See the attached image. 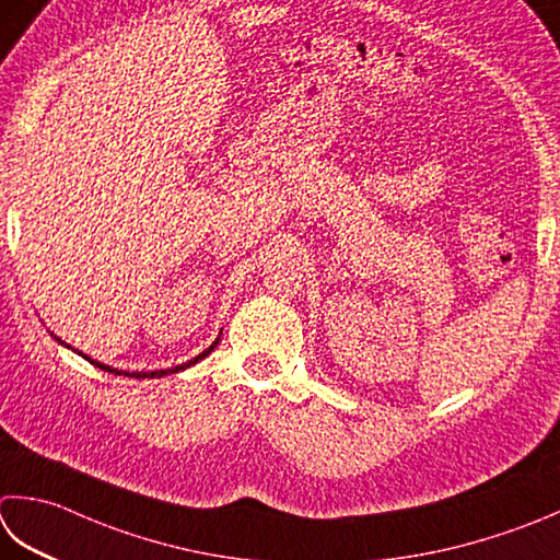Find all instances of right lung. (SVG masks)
<instances>
[{
    "mask_svg": "<svg viewBox=\"0 0 560 560\" xmlns=\"http://www.w3.org/2000/svg\"><path fill=\"white\" fill-rule=\"evenodd\" d=\"M55 339H58V342L62 345V347H68V349H72L68 342H62V339L58 337V335H52ZM218 339L221 337H215V342L208 347V349H203L201 354H196L191 361H186V364H179V366H172V369H160V371H120V369H114V366H106V364H102V361H94V359H90L86 354H82V352H77V349H72V352H77L80 357H84L86 361H90V364H94L96 369H102V371H108V374H116V376H128V378H162V376H167V374H177V371H184V369H189V366H194V364H199L201 359H206L208 354L213 352L215 349V345H218Z\"/></svg>",
    "mask_w": 560,
    "mask_h": 560,
    "instance_id": "1",
    "label": "right lung"
}]
</instances>
